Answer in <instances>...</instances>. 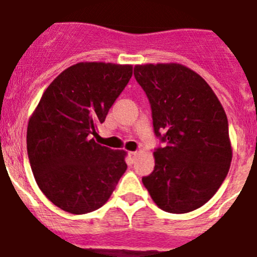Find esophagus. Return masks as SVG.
Returning a JSON list of instances; mask_svg holds the SVG:
<instances>
[{
	"label": "esophagus",
	"instance_id": "esophagus-1",
	"mask_svg": "<svg viewBox=\"0 0 257 257\" xmlns=\"http://www.w3.org/2000/svg\"><path fill=\"white\" fill-rule=\"evenodd\" d=\"M129 157H131V159L133 161V159L137 158V156H138V152H129Z\"/></svg>",
	"mask_w": 257,
	"mask_h": 257
}]
</instances>
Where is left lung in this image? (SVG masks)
I'll list each match as a JSON object with an SVG mask.
<instances>
[{"instance_id": "obj_1", "label": "left lung", "mask_w": 257, "mask_h": 257, "mask_svg": "<svg viewBox=\"0 0 257 257\" xmlns=\"http://www.w3.org/2000/svg\"><path fill=\"white\" fill-rule=\"evenodd\" d=\"M152 108L154 171L144 187L161 210L187 213L205 205L225 181L232 159L223 106L202 76L181 64L134 66Z\"/></svg>"}]
</instances>
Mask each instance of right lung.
Wrapping results in <instances>:
<instances>
[{
  "label": "right lung",
  "mask_w": 257,
  "mask_h": 257,
  "mask_svg": "<svg viewBox=\"0 0 257 257\" xmlns=\"http://www.w3.org/2000/svg\"><path fill=\"white\" fill-rule=\"evenodd\" d=\"M133 74L132 65L79 62L45 90L27 125V154L42 193L61 210L100 208L126 171L125 151L94 141Z\"/></svg>",
  "instance_id": "right-lung-1"
}]
</instances>
